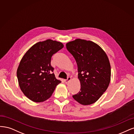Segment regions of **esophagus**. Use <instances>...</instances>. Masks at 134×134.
<instances>
[{"instance_id":"obj_1","label":"esophagus","mask_w":134,"mask_h":134,"mask_svg":"<svg viewBox=\"0 0 134 134\" xmlns=\"http://www.w3.org/2000/svg\"><path fill=\"white\" fill-rule=\"evenodd\" d=\"M71 77H68L67 80H64V82H66V83H67L69 81H71Z\"/></svg>"}]
</instances>
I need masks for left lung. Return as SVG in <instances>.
Segmentation results:
<instances>
[{"mask_svg":"<svg viewBox=\"0 0 134 134\" xmlns=\"http://www.w3.org/2000/svg\"><path fill=\"white\" fill-rule=\"evenodd\" d=\"M66 48L75 58L78 68L80 91L72 96L82 105L96 102L109 87L111 66L109 58L100 46L91 41L76 39Z\"/></svg>","mask_w":134,"mask_h":134,"instance_id":"left-lung-1","label":"left lung"}]
</instances>
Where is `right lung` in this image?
<instances>
[{
	"label": "right lung",
	"instance_id": "right-lung-1",
	"mask_svg": "<svg viewBox=\"0 0 134 134\" xmlns=\"http://www.w3.org/2000/svg\"><path fill=\"white\" fill-rule=\"evenodd\" d=\"M61 42L47 40L32 46L21 58L16 76L24 95L35 102L48 99L61 81L55 78L51 57L63 48Z\"/></svg>",
	"mask_w": 134,
	"mask_h": 134
}]
</instances>
